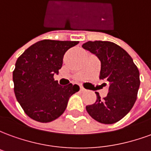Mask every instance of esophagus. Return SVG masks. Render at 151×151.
Listing matches in <instances>:
<instances>
[{"label":"esophagus","mask_w":151,"mask_h":151,"mask_svg":"<svg viewBox=\"0 0 151 151\" xmlns=\"http://www.w3.org/2000/svg\"><path fill=\"white\" fill-rule=\"evenodd\" d=\"M80 91L85 92V91H86V89H85V88H83L82 86H80Z\"/></svg>","instance_id":"obj_1"}]
</instances>
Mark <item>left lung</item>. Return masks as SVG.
I'll return each instance as SVG.
<instances>
[{"instance_id": "obj_1", "label": "left lung", "mask_w": 151, "mask_h": 151, "mask_svg": "<svg viewBox=\"0 0 151 151\" xmlns=\"http://www.w3.org/2000/svg\"><path fill=\"white\" fill-rule=\"evenodd\" d=\"M82 47L98 56L101 61L99 79L108 84V95L101 99L95 92L96 101L86 109L99 123H116L129 112L136 102L140 86L139 70L126 51L112 42L88 41Z\"/></svg>"}]
</instances>
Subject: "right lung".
Masks as SVG:
<instances>
[{"label": "right lung", "mask_w": 151, "mask_h": 151, "mask_svg": "<svg viewBox=\"0 0 151 151\" xmlns=\"http://www.w3.org/2000/svg\"><path fill=\"white\" fill-rule=\"evenodd\" d=\"M78 41L44 40L29 47L19 56L13 71L14 94L22 108L31 119L47 123L60 116L78 85L61 86L54 74L62 67L67 50Z\"/></svg>", "instance_id": "add662e5"}]
</instances>
